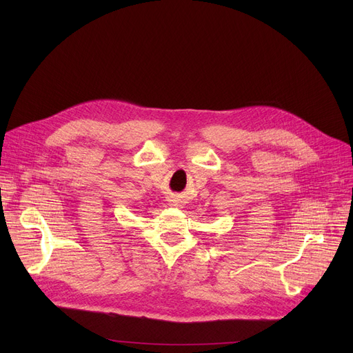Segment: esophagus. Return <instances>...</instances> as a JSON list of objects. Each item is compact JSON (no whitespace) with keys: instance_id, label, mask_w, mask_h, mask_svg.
Returning a JSON list of instances; mask_svg holds the SVG:
<instances>
[{"instance_id":"esophagus-1","label":"esophagus","mask_w":353,"mask_h":353,"mask_svg":"<svg viewBox=\"0 0 353 353\" xmlns=\"http://www.w3.org/2000/svg\"><path fill=\"white\" fill-rule=\"evenodd\" d=\"M170 201H172L173 206H181V205H183V200H181V197H179V196H172V197H170Z\"/></svg>"}]
</instances>
